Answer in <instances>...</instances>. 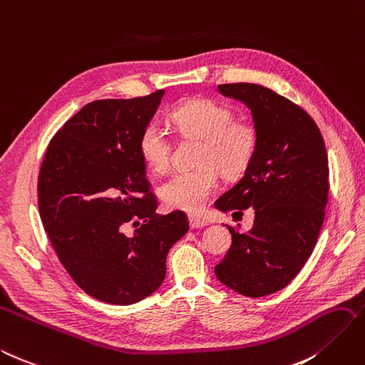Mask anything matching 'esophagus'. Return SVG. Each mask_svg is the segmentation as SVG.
<instances>
[{
  "label": "esophagus",
  "mask_w": 365,
  "mask_h": 365,
  "mask_svg": "<svg viewBox=\"0 0 365 365\" xmlns=\"http://www.w3.org/2000/svg\"><path fill=\"white\" fill-rule=\"evenodd\" d=\"M189 222H190L192 229H201V227H204V225H207V221H204L202 218H198V216H195V215L189 216Z\"/></svg>",
  "instance_id": "esophagus-1"
}]
</instances>
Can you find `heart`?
<instances>
[{
  "instance_id": "b5f03b06",
  "label": "heart",
  "mask_w": 365,
  "mask_h": 365,
  "mask_svg": "<svg viewBox=\"0 0 365 365\" xmlns=\"http://www.w3.org/2000/svg\"><path fill=\"white\" fill-rule=\"evenodd\" d=\"M229 106L210 98H190L169 112L180 140H200L193 170L172 175L160 187L163 202L173 210L200 213L220 182L238 180L249 170L259 145V130L247 118H233ZM138 150L155 173L170 167L173 141L158 124H147L138 138Z\"/></svg>"
}]
</instances>
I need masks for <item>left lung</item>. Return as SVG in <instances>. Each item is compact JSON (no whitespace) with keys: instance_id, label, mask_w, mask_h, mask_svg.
Returning a JSON list of instances; mask_svg holds the SVG:
<instances>
[{"instance_id":"left-lung-1","label":"left lung","mask_w":365,"mask_h":365,"mask_svg":"<svg viewBox=\"0 0 365 365\" xmlns=\"http://www.w3.org/2000/svg\"><path fill=\"white\" fill-rule=\"evenodd\" d=\"M218 91L250 107L259 145L249 170L215 202L222 212L255 209L249 232L227 225L232 247L215 273L229 289L259 298L289 285L317 245L330 190L327 150L313 118L289 98L250 83Z\"/></svg>"}]
</instances>
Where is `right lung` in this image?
I'll return each instance as SVG.
<instances>
[{
    "instance_id": "1",
    "label": "right lung",
    "mask_w": 365,
    "mask_h": 365,
    "mask_svg": "<svg viewBox=\"0 0 365 365\" xmlns=\"http://www.w3.org/2000/svg\"><path fill=\"white\" fill-rule=\"evenodd\" d=\"M163 95L86 104L53 135L39 169V216L58 259L78 287L107 304H135L158 289L167 252L189 230L182 210L155 212L138 150Z\"/></svg>"
}]
</instances>
